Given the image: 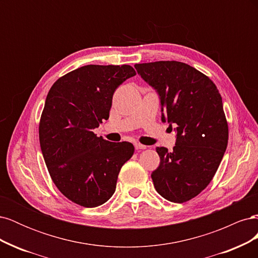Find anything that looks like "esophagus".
Listing matches in <instances>:
<instances>
[{
	"mask_svg": "<svg viewBox=\"0 0 258 258\" xmlns=\"http://www.w3.org/2000/svg\"><path fill=\"white\" fill-rule=\"evenodd\" d=\"M135 147H136V150H144L146 146L140 144V143H135Z\"/></svg>",
	"mask_w": 258,
	"mask_h": 258,
	"instance_id": "obj_1",
	"label": "esophagus"
}]
</instances>
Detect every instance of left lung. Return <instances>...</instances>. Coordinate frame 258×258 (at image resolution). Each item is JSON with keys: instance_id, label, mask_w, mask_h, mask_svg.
Here are the masks:
<instances>
[{"instance_id": "obj_1", "label": "left lung", "mask_w": 258, "mask_h": 258, "mask_svg": "<svg viewBox=\"0 0 258 258\" xmlns=\"http://www.w3.org/2000/svg\"><path fill=\"white\" fill-rule=\"evenodd\" d=\"M158 95L161 121L175 127L172 152L156 147L160 163L152 172L156 190L182 204L197 196L213 178L228 143L222 97L208 76L178 61L135 66Z\"/></svg>"}]
</instances>
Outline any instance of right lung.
Here are the masks:
<instances>
[{
  "label": "right lung",
  "mask_w": 258,
  "mask_h": 258,
  "mask_svg": "<svg viewBox=\"0 0 258 258\" xmlns=\"http://www.w3.org/2000/svg\"><path fill=\"white\" fill-rule=\"evenodd\" d=\"M135 75L127 64L85 66L60 77L46 98L38 130L43 157L54 185L77 205L95 208L110 199L134 155L131 143L106 141L92 130L108 119L115 90Z\"/></svg>",
  "instance_id": "right-lung-1"
}]
</instances>
